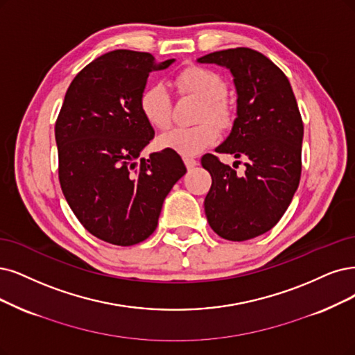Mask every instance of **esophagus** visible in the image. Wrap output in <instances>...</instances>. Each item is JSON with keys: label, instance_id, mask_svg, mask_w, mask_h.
I'll list each match as a JSON object with an SVG mask.
<instances>
[{"label": "esophagus", "instance_id": "esophagus-1", "mask_svg": "<svg viewBox=\"0 0 355 355\" xmlns=\"http://www.w3.org/2000/svg\"><path fill=\"white\" fill-rule=\"evenodd\" d=\"M184 164H186L187 169H191V168H194L196 165H198V161H196L194 157H184Z\"/></svg>", "mask_w": 355, "mask_h": 355}]
</instances>
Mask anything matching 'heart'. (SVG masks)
<instances>
[{"label":"heart","mask_w":355,"mask_h":355,"mask_svg":"<svg viewBox=\"0 0 355 355\" xmlns=\"http://www.w3.org/2000/svg\"><path fill=\"white\" fill-rule=\"evenodd\" d=\"M174 86L180 94L191 95L203 102L199 112V121L194 127H177L169 130L157 140L159 146L177 152L186 157L199 155L216 143L218 128H228L232 123V111L224 99L227 85L212 70L198 65L182 69L174 78ZM139 110L152 127L164 130L171 123V96L164 85H152L141 92ZM211 119L213 122H205Z\"/></svg>","instance_id":"heart-1"}]
</instances>
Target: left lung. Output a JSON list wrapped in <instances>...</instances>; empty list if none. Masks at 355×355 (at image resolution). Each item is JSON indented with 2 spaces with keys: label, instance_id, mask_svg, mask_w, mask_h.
Here are the masks:
<instances>
[{
  "label": "left lung",
  "instance_id": "8db88e82",
  "mask_svg": "<svg viewBox=\"0 0 355 355\" xmlns=\"http://www.w3.org/2000/svg\"><path fill=\"white\" fill-rule=\"evenodd\" d=\"M198 61L228 69L237 90V118L216 152L248 159L239 177L215 155H203L202 165L212 177L206 218L219 237L245 241L277 225L294 198L301 177L303 120L290 80L260 52L224 49Z\"/></svg>",
  "mask_w": 355,
  "mask_h": 355
}]
</instances>
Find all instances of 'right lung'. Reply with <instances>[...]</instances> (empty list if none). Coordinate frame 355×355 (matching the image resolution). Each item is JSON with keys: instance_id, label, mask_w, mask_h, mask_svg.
<instances>
[{"instance_id": "right-lung-1", "label": "right lung", "mask_w": 355, "mask_h": 355, "mask_svg": "<svg viewBox=\"0 0 355 355\" xmlns=\"http://www.w3.org/2000/svg\"><path fill=\"white\" fill-rule=\"evenodd\" d=\"M156 64L149 52L116 49L78 73L55 123L58 178L80 224L102 241L133 245L156 230L164 200L186 174L177 152H140L155 136L139 98Z\"/></svg>"}]
</instances>
